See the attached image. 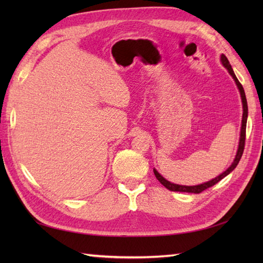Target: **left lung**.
Wrapping results in <instances>:
<instances>
[{
	"label": "left lung",
	"mask_w": 263,
	"mask_h": 263,
	"mask_svg": "<svg viewBox=\"0 0 263 263\" xmlns=\"http://www.w3.org/2000/svg\"><path fill=\"white\" fill-rule=\"evenodd\" d=\"M221 63L224 64L225 68L228 70V72H230V74L233 77V79L235 80L236 85L239 89V92H241V97H242V103H243V117H242V127H241V138H239V144H238V149H237V154H236V157L235 159H234L233 164L228 167V168L222 173V174H220L219 176H217L216 178H214V180H211L209 182L206 183H203V184H200V185H195V186H184V185H177V184H174V183H171L167 180H165V178L161 176L159 173L154 170V173H155V176L157 177V180L163 184V185L166 187L171 190V191H176V192H187V193H201L202 191H204V190L209 189L211 186H214L215 184H217L219 181H221L222 178H224L225 176H227L228 174L232 171H234V168L237 166L238 161L241 160V157L243 155V152H244V146H245V133H247V121H248V102H247V97H245V92H244V89H243V86L241 85V82L238 81V79L236 78L235 73H234V71L232 69V66L230 64V62H228L227 58L225 57L224 54L221 55Z\"/></svg>",
	"instance_id": "8db88e82"
}]
</instances>
